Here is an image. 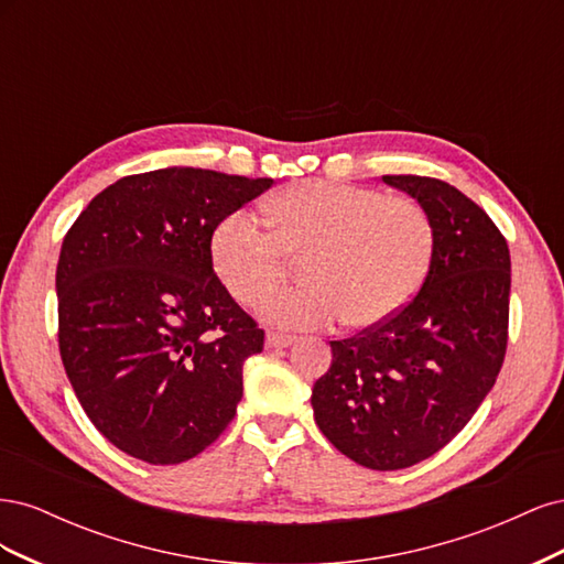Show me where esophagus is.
<instances>
[{"label":"esophagus","instance_id":"obj_1","mask_svg":"<svg viewBox=\"0 0 564 564\" xmlns=\"http://www.w3.org/2000/svg\"><path fill=\"white\" fill-rule=\"evenodd\" d=\"M292 344H296V338L289 334H278V332L265 334V348H289Z\"/></svg>","mask_w":564,"mask_h":564}]
</instances>
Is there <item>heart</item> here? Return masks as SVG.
<instances>
[{
	"mask_svg": "<svg viewBox=\"0 0 564 564\" xmlns=\"http://www.w3.org/2000/svg\"><path fill=\"white\" fill-rule=\"evenodd\" d=\"M268 232L247 212L218 220L209 253L228 294L251 305L285 271V256H306L304 284L271 293L259 317L282 329H317L344 317L369 329L400 313L429 272L431 218L414 199L334 181H301L263 204Z\"/></svg>",
	"mask_w": 564,
	"mask_h": 564,
	"instance_id": "obj_1",
	"label": "heart"
}]
</instances>
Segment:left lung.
<instances>
[{
  "label": "left lung",
  "instance_id": "obj_1",
  "mask_svg": "<svg viewBox=\"0 0 564 564\" xmlns=\"http://www.w3.org/2000/svg\"><path fill=\"white\" fill-rule=\"evenodd\" d=\"M419 202L433 256L419 294L355 338L332 340L313 412L332 445L371 470L433 456L464 429L497 381L508 340L510 253L499 228L454 185L383 176Z\"/></svg>",
  "mask_w": 564,
  "mask_h": 564
}]
</instances>
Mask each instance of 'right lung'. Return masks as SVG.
I'll return each mask as SVG.
<instances>
[{
	"label": "right lung",
	"instance_id": "obj_1",
	"mask_svg": "<svg viewBox=\"0 0 564 564\" xmlns=\"http://www.w3.org/2000/svg\"><path fill=\"white\" fill-rule=\"evenodd\" d=\"M270 185L166 166L119 178L67 230L56 268L63 367L124 454L183 464L232 421L263 329L214 275L209 240Z\"/></svg>",
	"mask_w": 564,
	"mask_h": 564
}]
</instances>
